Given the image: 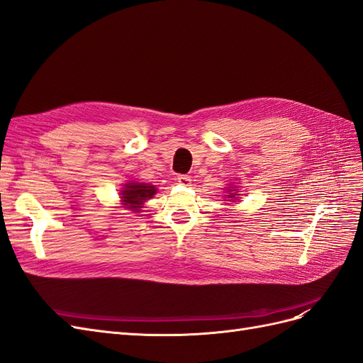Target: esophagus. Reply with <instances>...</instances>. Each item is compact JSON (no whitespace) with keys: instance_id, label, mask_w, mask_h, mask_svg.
<instances>
[{"instance_id":"1","label":"esophagus","mask_w":363,"mask_h":363,"mask_svg":"<svg viewBox=\"0 0 363 363\" xmlns=\"http://www.w3.org/2000/svg\"><path fill=\"white\" fill-rule=\"evenodd\" d=\"M177 182H179L182 186H189V184H191V177H189V175L182 174V175H179V177H177Z\"/></svg>"}]
</instances>
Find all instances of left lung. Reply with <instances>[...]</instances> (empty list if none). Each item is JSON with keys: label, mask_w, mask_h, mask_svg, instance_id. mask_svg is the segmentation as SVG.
Wrapping results in <instances>:
<instances>
[{"label": "left lung", "mask_w": 363, "mask_h": 363, "mask_svg": "<svg viewBox=\"0 0 363 363\" xmlns=\"http://www.w3.org/2000/svg\"><path fill=\"white\" fill-rule=\"evenodd\" d=\"M227 192H228V194L225 195V196H227V199H232V200H238V195H239L238 192H235L233 189H228ZM228 201H230V200H228Z\"/></svg>", "instance_id": "1"}]
</instances>
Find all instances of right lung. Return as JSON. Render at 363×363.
<instances>
[{
  "instance_id": "add662e5",
  "label": "right lung",
  "mask_w": 363,
  "mask_h": 363,
  "mask_svg": "<svg viewBox=\"0 0 363 363\" xmlns=\"http://www.w3.org/2000/svg\"><path fill=\"white\" fill-rule=\"evenodd\" d=\"M157 192L156 186L148 183H138V182H128L123 191H121V201H123L127 211L131 212H140V208L144 207V203L152 195Z\"/></svg>"
}]
</instances>
